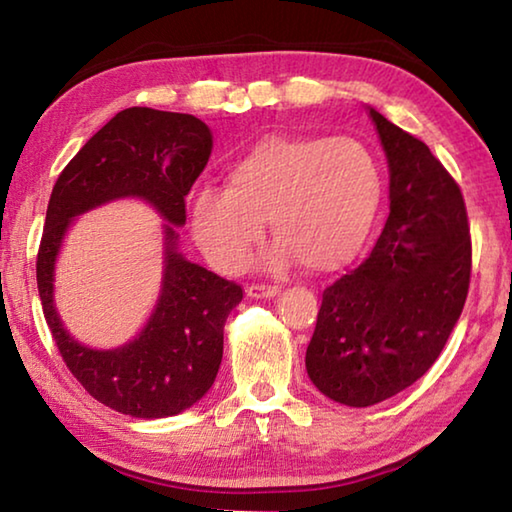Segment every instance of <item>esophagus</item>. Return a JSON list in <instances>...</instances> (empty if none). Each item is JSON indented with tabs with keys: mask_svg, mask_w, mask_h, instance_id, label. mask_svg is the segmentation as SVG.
<instances>
[{
	"mask_svg": "<svg viewBox=\"0 0 512 512\" xmlns=\"http://www.w3.org/2000/svg\"><path fill=\"white\" fill-rule=\"evenodd\" d=\"M246 293L250 298H273L280 293V289H277L275 284H250Z\"/></svg>",
	"mask_w": 512,
	"mask_h": 512,
	"instance_id": "1",
	"label": "esophagus"
}]
</instances>
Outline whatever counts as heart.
I'll return each instance as SVG.
<instances>
[{"label": "heart", "mask_w": 512, "mask_h": 512, "mask_svg": "<svg viewBox=\"0 0 512 512\" xmlns=\"http://www.w3.org/2000/svg\"><path fill=\"white\" fill-rule=\"evenodd\" d=\"M381 169L354 137L271 133L228 164V187L205 183L192 196V230L225 273L246 268L264 237L277 239L268 264L293 257L311 273L343 266L366 244L377 221Z\"/></svg>", "instance_id": "b5f03b06"}]
</instances>
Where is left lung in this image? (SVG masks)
I'll return each instance as SVG.
<instances>
[{
	"label": "left lung",
	"instance_id": "obj_1",
	"mask_svg": "<svg viewBox=\"0 0 512 512\" xmlns=\"http://www.w3.org/2000/svg\"><path fill=\"white\" fill-rule=\"evenodd\" d=\"M388 160L391 212L372 253L323 291L307 372L329 400L372 406L440 357L472 271L465 201L418 137L370 108Z\"/></svg>",
	"mask_w": 512,
	"mask_h": 512
}]
</instances>
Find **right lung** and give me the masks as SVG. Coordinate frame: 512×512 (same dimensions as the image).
<instances>
[{"instance_id": "obj_1", "label": "right lung", "mask_w": 512, "mask_h": 512, "mask_svg": "<svg viewBox=\"0 0 512 512\" xmlns=\"http://www.w3.org/2000/svg\"><path fill=\"white\" fill-rule=\"evenodd\" d=\"M212 153V133L183 112H117L60 173L38 248V291L60 357L94 400L133 418H169L210 391L223 357V325L244 291L178 253L173 225L187 219L185 196ZM137 195L161 212L165 277L159 305L135 342L90 351L66 334L53 307V264L74 215Z\"/></svg>"}]
</instances>
